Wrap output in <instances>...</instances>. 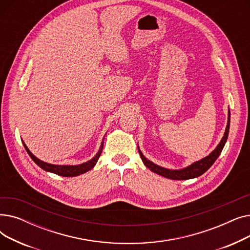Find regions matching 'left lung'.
I'll return each instance as SVG.
<instances>
[{
    "label": "left lung",
    "mask_w": 250,
    "mask_h": 250,
    "mask_svg": "<svg viewBox=\"0 0 250 250\" xmlns=\"http://www.w3.org/2000/svg\"><path fill=\"white\" fill-rule=\"evenodd\" d=\"M229 127H230V110L228 109V121H227V126L225 129V133H224V136H223L222 140L220 141V143L218 144V146L215 148V150H213L207 157H205V158H203L199 161H195L192 164H190L185 168H182V169H168V168L157 165V164L153 163L152 161H150L149 159H147L146 157L143 155V153L141 152V150L139 148V145H138V150H139L143 163L145 164V166L147 168H149L152 172H154L156 174H159V175L164 176L169 179H173V180L191 179V178L199 177L202 174H204L217 160V158L220 156L223 148H224L225 144L227 142L228 134H229Z\"/></svg>",
    "instance_id": "1"
}]
</instances>
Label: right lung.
<instances>
[{
	"label": "right lung",
	"mask_w": 250,
	"mask_h": 250,
	"mask_svg": "<svg viewBox=\"0 0 250 250\" xmlns=\"http://www.w3.org/2000/svg\"><path fill=\"white\" fill-rule=\"evenodd\" d=\"M22 143H23L24 148L26 149V151H27L29 156L31 157V159L39 167L42 168L43 170H45V171L55 173V174H58V175H61V176H64V177H74V176H78V175H81L83 173H86L87 171H89V170H91L92 168H93L96 165V163H97V161L99 159V157H100V155L102 153L104 138H103V140L101 142V145H100V148H99L97 154L93 157V158L90 159L87 162H84L82 164H78V165H56V164H50V163H46L44 161H42L41 159H38L36 156H34L30 152V150L27 148V146H26V144L23 141H22Z\"/></svg>",
	"instance_id": "1"
}]
</instances>
